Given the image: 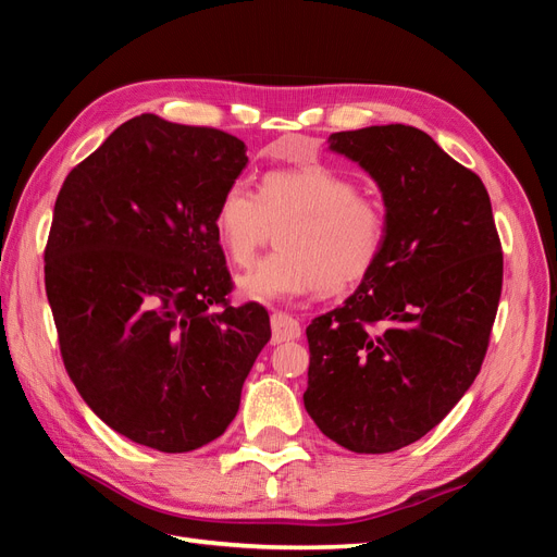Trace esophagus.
I'll use <instances>...</instances> for the list:
<instances>
[{
    "mask_svg": "<svg viewBox=\"0 0 557 557\" xmlns=\"http://www.w3.org/2000/svg\"><path fill=\"white\" fill-rule=\"evenodd\" d=\"M299 334H301V327H299L297 318L283 313V311L272 313V342L274 344L299 339Z\"/></svg>",
    "mask_w": 557,
    "mask_h": 557,
    "instance_id": "obj_1",
    "label": "esophagus"
}]
</instances>
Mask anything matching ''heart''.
<instances>
[{
    "label": "heart",
    "mask_w": 557,
    "mask_h": 557,
    "mask_svg": "<svg viewBox=\"0 0 557 557\" xmlns=\"http://www.w3.org/2000/svg\"><path fill=\"white\" fill-rule=\"evenodd\" d=\"M213 227L239 267L278 230V248L239 278V293L256 301L344 293L372 274L387 239L379 201L323 164L267 172L258 193L232 183L218 199Z\"/></svg>",
    "instance_id": "b5f03b06"
}]
</instances>
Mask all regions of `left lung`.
I'll return each mask as SVG.
<instances>
[{
  "label": "left lung",
  "instance_id": "8db88e82",
  "mask_svg": "<svg viewBox=\"0 0 557 557\" xmlns=\"http://www.w3.org/2000/svg\"><path fill=\"white\" fill-rule=\"evenodd\" d=\"M330 148L376 181L387 239L342 307L307 327L305 407L352 453L418 442L481 372L502 295V244L483 181L423 129L372 125Z\"/></svg>",
  "mask_w": 557,
  "mask_h": 557
}]
</instances>
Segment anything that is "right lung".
I'll use <instances>...</instances> for the list:
<instances>
[{
  "label": "right lung",
  "instance_id": "1",
  "mask_svg": "<svg viewBox=\"0 0 557 557\" xmlns=\"http://www.w3.org/2000/svg\"><path fill=\"white\" fill-rule=\"evenodd\" d=\"M223 129L144 113L76 164L55 199L46 295L66 374L117 434L162 453L221 436L272 336L258 301L230 305L213 227L244 172Z\"/></svg>",
  "mask_w": 557,
  "mask_h": 557
}]
</instances>
